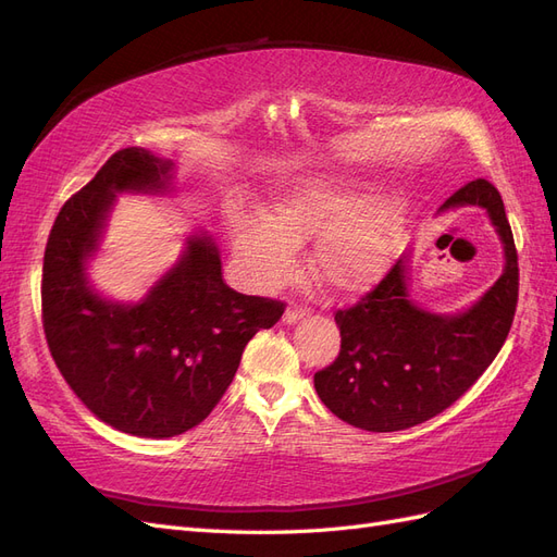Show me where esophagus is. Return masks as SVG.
Wrapping results in <instances>:
<instances>
[{
    "mask_svg": "<svg viewBox=\"0 0 557 557\" xmlns=\"http://www.w3.org/2000/svg\"><path fill=\"white\" fill-rule=\"evenodd\" d=\"M309 315V309L307 307H301V305H290L288 309H285V313H283V320L288 325H293V323H297V320H301V318H307Z\"/></svg>",
    "mask_w": 557,
    "mask_h": 557,
    "instance_id": "34e87169",
    "label": "esophagus"
}]
</instances>
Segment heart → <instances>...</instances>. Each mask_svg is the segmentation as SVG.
Here are the masks:
<instances>
[{
  "mask_svg": "<svg viewBox=\"0 0 557 557\" xmlns=\"http://www.w3.org/2000/svg\"><path fill=\"white\" fill-rule=\"evenodd\" d=\"M404 223L397 193L367 199L346 183L301 181L262 215H232V242L248 272L264 285L288 278L297 244L314 237L313 272L325 288L350 295L369 288L391 264Z\"/></svg>",
  "mask_w": 557,
  "mask_h": 557,
  "instance_id": "b5f03b06",
  "label": "heart"
}]
</instances>
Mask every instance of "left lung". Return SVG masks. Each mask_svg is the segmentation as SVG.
<instances>
[{
  "label": "left lung",
  "mask_w": 557,
  "mask_h": 557,
  "mask_svg": "<svg viewBox=\"0 0 557 557\" xmlns=\"http://www.w3.org/2000/svg\"><path fill=\"white\" fill-rule=\"evenodd\" d=\"M483 207L504 244V272L474 307L458 315L418 309L397 260L358 305L334 313L342 350L313 376L318 397L344 423L397 432L446 411L497 358L518 305V252L504 201L485 178L453 193L442 211Z\"/></svg>",
  "instance_id": "obj_1"
}]
</instances>
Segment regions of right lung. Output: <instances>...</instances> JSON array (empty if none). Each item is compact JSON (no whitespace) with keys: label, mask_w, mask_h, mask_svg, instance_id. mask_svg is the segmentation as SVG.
<instances>
[{"label":"right lung","mask_w":557,"mask_h":557,"mask_svg":"<svg viewBox=\"0 0 557 557\" xmlns=\"http://www.w3.org/2000/svg\"><path fill=\"white\" fill-rule=\"evenodd\" d=\"M170 172L172 162L144 148L113 153L64 201L41 276L44 334L66 385L102 423L146 440L199 425L237 374L246 344L285 311L278 299L232 290L205 234L139 305H113L90 290L83 269L113 193H164Z\"/></svg>","instance_id":"obj_1"}]
</instances>
